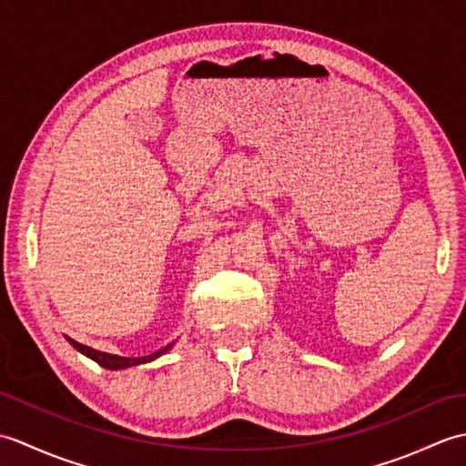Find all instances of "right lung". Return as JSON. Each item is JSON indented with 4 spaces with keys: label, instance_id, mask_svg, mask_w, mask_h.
I'll return each instance as SVG.
<instances>
[{
    "label": "right lung",
    "instance_id": "add662e5",
    "mask_svg": "<svg viewBox=\"0 0 466 466\" xmlns=\"http://www.w3.org/2000/svg\"><path fill=\"white\" fill-rule=\"evenodd\" d=\"M67 342L74 346L76 350H80L82 354H86V356H90L92 360H96L97 364L100 366H104V369H110V370H117V369H127V366H136V364H144V362H150V360H154V359H157V356L160 354H164L167 349H170V346H166V349H162V350H157V352H154V354H147V356H140V359H126V356H116V354H107V352H100V350H94V349H90V346H86V344H80V342H76V340H72V339H67Z\"/></svg>",
    "mask_w": 466,
    "mask_h": 466
}]
</instances>
